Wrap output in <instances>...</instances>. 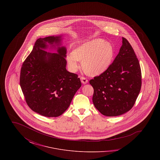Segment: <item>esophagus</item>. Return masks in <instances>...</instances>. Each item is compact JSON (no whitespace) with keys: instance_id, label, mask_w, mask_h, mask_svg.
<instances>
[{"instance_id":"1","label":"esophagus","mask_w":160,"mask_h":160,"mask_svg":"<svg viewBox=\"0 0 160 160\" xmlns=\"http://www.w3.org/2000/svg\"><path fill=\"white\" fill-rule=\"evenodd\" d=\"M80 80H81L82 83L84 84L88 83V80L87 78H86L85 77H80Z\"/></svg>"}]
</instances>
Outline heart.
Returning a JSON list of instances; mask_svg holds the SVG:
<instances>
[{"mask_svg": "<svg viewBox=\"0 0 160 160\" xmlns=\"http://www.w3.org/2000/svg\"><path fill=\"white\" fill-rule=\"evenodd\" d=\"M114 56L112 45L102 39L88 41L73 49L67 56L69 68L72 71L78 68V61L82 62L84 72L89 76H98L110 66Z\"/></svg>", "mask_w": 160, "mask_h": 160, "instance_id": "heart-1", "label": "heart"}]
</instances>
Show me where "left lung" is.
Returning <instances> with one entry per match:
<instances>
[{"instance_id":"1","label":"left lung","mask_w":160,"mask_h":160,"mask_svg":"<svg viewBox=\"0 0 160 160\" xmlns=\"http://www.w3.org/2000/svg\"><path fill=\"white\" fill-rule=\"evenodd\" d=\"M95 108L106 116H116L134 106L142 86V72L134 51L126 38L113 62L89 81Z\"/></svg>"}]
</instances>
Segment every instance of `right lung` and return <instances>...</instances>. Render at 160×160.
<instances>
[{
    "label": "right lung",
    "mask_w": 160,
    "mask_h": 160,
    "mask_svg": "<svg viewBox=\"0 0 160 160\" xmlns=\"http://www.w3.org/2000/svg\"><path fill=\"white\" fill-rule=\"evenodd\" d=\"M61 37L39 38L24 61L20 84L31 109L46 117H58L68 108L82 83L78 75L66 69L67 49L58 47V53L44 49L54 42L59 45Z\"/></svg>",
    "instance_id": "right-lung-1"
}]
</instances>
